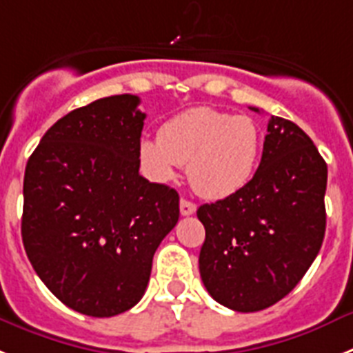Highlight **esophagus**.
Returning <instances> with one entry per match:
<instances>
[{
    "label": "esophagus",
    "instance_id": "esophagus-1",
    "mask_svg": "<svg viewBox=\"0 0 353 353\" xmlns=\"http://www.w3.org/2000/svg\"><path fill=\"white\" fill-rule=\"evenodd\" d=\"M179 210H181V214H183V216H190V214L195 213L197 206H195L192 201H188V199H181Z\"/></svg>",
    "mask_w": 353,
    "mask_h": 353
}]
</instances>
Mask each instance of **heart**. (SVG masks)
<instances>
[{"label":"heart","instance_id":"1","mask_svg":"<svg viewBox=\"0 0 353 353\" xmlns=\"http://www.w3.org/2000/svg\"><path fill=\"white\" fill-rule=\"evenodd\" d=\"M261 154V131L247 115L192 108L165 122L158 139H143L139 158L152 179L167 183L186 167L199 195L223 199L243 188Z\"/></svg>","mask_w":353,"mask_h":353}]
</instances>
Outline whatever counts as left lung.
<instances>
[{"instance_id":"8db88e82","label":"left lung","mask_w":353,"mask_h":353,"mask_svg":"<svg viewBox=\"0 0 353 353\" xmlns=\"http://www.w3.org/2000/svg\"><path fill=\"white\" fill-rule=\"evenodd\" d=\"M254 112H259L252 108ZM261 163L241 190L197 216L208 293L240 312L274 305L304 277L325 236L327 163L295 122L272 115Z\"/></svg>"}]
</instances>
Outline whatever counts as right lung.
I'll return each mask as SVG.
<instances>
[{
    "instance_id": "right-lung-1",
    "label": "right lung",
    "mask_w": 353,
    "mask_h": 353,
    "mask_svg": "<svg viewBox=\"0 0 353 353\" xmlns=\"http://www.w3.org/2000/svg\"><path fill=\"white\" fill-rule=\"evenodd\" d=\"M139 96L103 97L54 122L30 156L24 250L67 307L108 318L139 304L179 220L174 188L140 176Z\"/></svg>"
}]
</instances>
